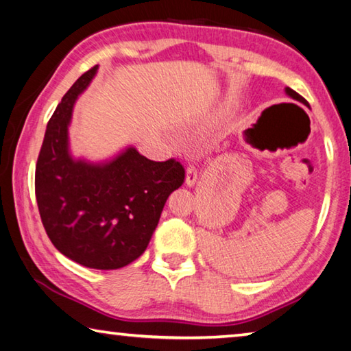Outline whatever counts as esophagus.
<instances>
[{
    "instance_id": "1",
    "label": "esophagus",
    "mask_w": 351,
    "mask_h": 351,
    "mask_svg": "<svg viewBox=\"0 0 351 351\" xmlns=\"http://www.w3.org/2000/svg\"><path fill=\"white\" fill-rule=\"evenodd\" d=\"M197 181H198V170L193 164H189L186 170V184L189 187H192L195 186V182Z\"/></svg>"
}]
</instances>
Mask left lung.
Masks as SVG:
<instances>
[{"label": "left lung", "instance_id": "8db88e82", "mask_svg": "<svg viewBox=\"0 0 351 351\" xmlns=\"http://www.w3.org/2000/svg\"><path fill=\"white\" fill-rule=\"evenodd\" d=\"M287 93L289 94V96H294V97H300L299 94H297L294 90H291V88H287Z\"/></svg>", "mask_w": 351, "mask_h": 351}]
</instances>
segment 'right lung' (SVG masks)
<instances>
[{
  "label": "right lung",
  "instance_id": "add662e5",
  "mask_svg": "<svg viewBox=\"0 0 351 351\" xmlns=\"http://www.w3.org/2000/svg\"><path fill=\"white\" fill-rule=\"evenodd\" d=\"M96 71L93 66L75 80L47 122L35 167V197L57 251L86 268L119 269L144 254L186 170L173 158L156 162L134 148L102 165L69 156L73 105Z\"/></svg>",
  "mask_w": 351,
  "mask_h": 351
}]
</instances>
